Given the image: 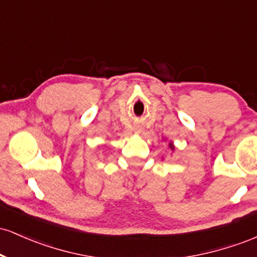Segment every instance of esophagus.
<instances>
[{
    "instance_id": "34e87169",
    "label": "esophagus",
    "mask_w": 257,
    "mask_h": 257,
    "mask_svg": "<svg viewBox=\"0 0 257 257\" xmlns=\"http://www.w3.org/2000/svg\"><path fill=\"white\" fill-rule=\"evenodd\" d=\"M137 131H139V129H137Z\"/></svg>"
}]
</instances>
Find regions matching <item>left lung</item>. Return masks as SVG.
<instances>
[{
    "label": "left lung",
    "mask_w": 257,
    "mask_h": 257,
    "mask_svg": "<svg viewBox=\"0 0 257 257\" xmlns=\"http://www.w3.org/2000/svg\"><path fill=\"white\" fill-rule=\"evenodd\" d=\"M170 147H172V149H173V145H170Z\"/></svg>",
    "instance_id": "1"
}]
</instances>
